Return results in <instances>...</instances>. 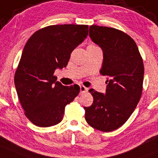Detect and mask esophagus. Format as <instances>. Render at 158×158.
Listing matches in <instances>:
<instances>
[{
    "instance_id": "esophagus-1",
    "label": "esophagus",
    "mask_w": 158,
    "mask_h": 158,
    "mask_svg": "<svg viewBox=\"0 0 158 158\" xmlns=\"http://www.w3.org/2000/svg\"><path fill=\"white\" fill-rule=\"evenodd\" d=\"M88 91V89L86 87H85L84 86H80V94H84Z\"/></svg>"
}]
</instances>
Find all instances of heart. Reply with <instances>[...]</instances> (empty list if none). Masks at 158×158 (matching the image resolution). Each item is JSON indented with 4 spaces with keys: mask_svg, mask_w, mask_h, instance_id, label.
<instances>
[{
    "mask_svg": "<svg viewBox=\"0 0 158 158\" xmlns=\"http://www.w3.org/2000/svg\"><path fill=\"white\" fill-rule=\"evenodd\" d=\"M89 46H90V47H93V46H95V45H94V44H90V45H89Z\"/></svg>",
    "mask_w": 158,
    "mask_h": 158,
    "instance_id": "obj_1",
    "label": "heart"
}]
</instances>
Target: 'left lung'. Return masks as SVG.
I'll return each instance as SVG.
<instances>
[{
	"mask_svg": "<svg viewBox=\"0 0 158 158\" xmlns=\"http://www.w3.org/2000/svg\"><path fill=\"white\" fill-rule=\"evenodd\" d=\"M89 36L103 51L100 72L107 76V86L105 95L89 89L94 102L84 107L85 118L94 129L111 132L126 123L140 100L143 62L136 44L126 32L93 25Z\"/></svg>",
	"mask_w": 158,
	"mask_h": 158,
	"instance_id": "left-lung-1",
	"label": "left lung"
}]
</instances>
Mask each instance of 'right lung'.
<instances>
[{"instance_id": "right-lung-1", "label": "right lung", "mask_w": 158, "mask_h": 158, "mask_svg": "<svg viewBox=\"0 0 158 158\" xmlns=\"http://www.w3.org/2000/svg\"><path fill=\"white\" fill-rule=\"evenodd\" d=\"M87 25H54L35 32L23 49L15 73L19 100L28 119L39 127L62 121L64 108L79 86H64L54 75L67 66L72 51L86 38Z\"/></svg>"}]
</instances>
